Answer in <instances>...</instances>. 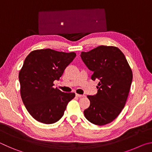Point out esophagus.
<instances>
[{
	"instance_id": "esophagus-1",
	"label": "esophagus",
	"mask_w": 152,
	"mask_h": 152,
	"mask_svg": "<svg viewBox=\"0 0 152 152\" xmlns=\"http://www.w3.org/2000/svg\"><path fill=\"white\" fill-rule=\"evenodd\" d=\"M76 96L78 97V98H81V97H83V96H84V95L79 94H77V93H76Z\"/></svg>"
}]
</instances>
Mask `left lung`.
<instances>
[{"label":"left lung","mask_w":152,"mask_h":152,"mask_svg":"<svg viewBox=\"0 0 152 152\" xmlns=\"http://www.w3.org/2000/svg\"><path fill=\"white\" fill-rule=\"evenodd\" d=\"M81 58L93 72L91 79H99L97 94L88 95L90 106L84 110L90 122L104 125L114 121L124 108L132 85L133 73L125 55L115 46L100 45Z\"/></svg>","instance_id":"8db88e82"}]
</instances>
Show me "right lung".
Listing matches in <instances>:
<instances>
[{
    "label": "right lung",
    "instance_id": "obj_1",
    "mask_svg": "<svg viewBox=\"0 0 152 152\" xmlns=\"http://www.w3.org/2000/svg\"><path fill=\"white\" fill-rule=\"evenodd\" d=\"M76 56L74 52L43 49L32 51L25 59L19 73L20 93L27 111L37 121L57 122L75 97L74 92H64L53 86Z\"/></svg>",
    "mask_w": 152,
    "mask_h": 152
}]
</instances>
